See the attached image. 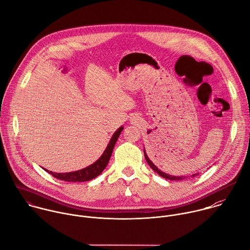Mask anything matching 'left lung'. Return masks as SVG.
<instances>
[{
	"label": "left lung",
	"instance_id": "obj_1",
	"mask_svg": "<svg viewBox=\"0 0 250 250\" xmlns=\"http://www.w3.org/2000/svg\"><path fill=\"white\" fill-rule=\"evenodd\" d=\"M144 156H145V159H146V162L148 163V165L150 166V167L154 170V171H156L160 176H162V177H164V178H166V179H168V180H183V179H185V178H187L186 176H173V175H170V174H167V173H166V172H164V171H162L161 169H159L154 164H153V162L149 159V157L147 156V154H146V151H145V148H144ZM197 175H199V173H194V174H192V175H190V177H196Z\"/></svg>",
	"mask_w": 250,
	"mask_h": 250
}]
</instances>
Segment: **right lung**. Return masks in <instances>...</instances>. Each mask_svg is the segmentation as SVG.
Instances as JSON below:
<instances>
[{
  "instance_id": "right-lung-1",
  "label": "right lung",
  "mask_w": 250,
  "mask_h": 250,
  "mask_svg": "<svg viewBox=\"0 0 250 250\" xmlns=\"http://www.w3.org/2000/svg\"><path fill=\"white\" fill-rule=\"evenodd\" d=\"M124 129V126L119 127L114 134L112 135L105 151L103 152V154L101 155V157L94 162L92 165L77 170V171H72V172H65V173H56V172H52L49 171L45 168H43L46 172H48L49 174H51L53 177L63 180V181H68V182H85V181H89L95 177H97L107 167L109 160L111 158V155L113 153V149L115 147V144L120 136V134L122 133Z\"/></svg>"
}]
</instances>
